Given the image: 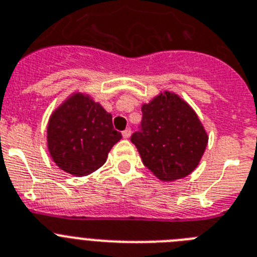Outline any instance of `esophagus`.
I'll return each mask as SVG.
<instances>
[{
    "label": "esophagus",
    "instance_id": "1",
    "mask_svg": "<svg viewBox=\"0 0 257 257\" xmlns=\"http://www.w3.org/2000/svg\"><path fill=\"white\" fill-rule=\"evenodd\" d=\"M131 135H132V131H131V128H126L124 132H122V137H124V139H129V137H131Z\"/></svg>",
    "mask_w": 257,
    "mask_h": 257
}]
</instances>
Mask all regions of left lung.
Listing matches in <instances>:
<instances>
[{
  "label": "left lung",
  "mask_w": 257,
  "mask_h": 257,
  "mask_svg": "<svg viewBox=\"0 0 257 257\" xmlns=\"http://www.w3.org/2000/svg\"><path fill=\"white\" fill-rule=\"evenodd\" d=\"M141 109V129L131 141L144 165L163 182L189 175L208 145V135L196 112L170 91L161 92Z\"/></svg>",
  "instance_id": "8db88e82"
}]
</instances>
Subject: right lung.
Returning a JSON list of instances; mask_svg holds the SVG:
<instances>
[{"instance_id": "obj_1", "label": "right lung", "mask_w": 257, "mask_h": 257, "mask_svg": "<svg viewBox=\"0 0 257 257\" xmlns=\"http://www.w3.org/2000/svg\"><path fill=\"white\" fill-rule=\"evenodd\" d=\"M121 140L112 115L82 92L69 96L49 117L47 142L52 159L75 176L90 175L102 167L109 150Z\"/></svg>"}]
</instances>
